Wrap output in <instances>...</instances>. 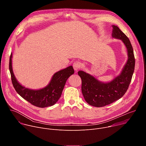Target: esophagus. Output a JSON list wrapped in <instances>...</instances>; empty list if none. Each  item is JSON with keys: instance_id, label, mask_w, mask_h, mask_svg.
<instances>
[{"instance_id": "1", "label": "esophagus", "mask_w": 146, "mask_h": 146, "mask_svg": "<svg viewBox=\"0 0 146 146\" xmlns=\"http://www.w3.org/2000/svg\"><path fill=\"white\" fill-rule=\"evenodd\" d=\"M73 68L75 70H77L80 69L81 66V62H79V61H77V60L74 62V63L73 64Z\"/></svg>"}]
</instances>
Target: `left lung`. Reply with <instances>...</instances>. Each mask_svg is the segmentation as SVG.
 <instances>
[{
  "instance_id": "1",
  "label": "left lung",
  "mask_w": 146,
  "mask_h": 146,
  "mask_svg": "<svg viewBox=\"0 0 146 146\" xmlns=\"http://www.w3.org/2000/svg\"><path fill=\"white\" fill-rule=\"evenodd\" d=\"M113 37L121 39L128 51V59L121 74L105 84L84 72H78L81 78L83 96L90 105L97 108L110 105L123 96L128 89L135 69V59L129 39L118 27L113 25Z\"/></svg>"
}]
</instances>
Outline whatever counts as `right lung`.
Masks as SVG:
<instances>
[{"mask_svg": "<svg viewBox=\"0 0 146 146\" xmlns=\"http://www.w3.org/2000/svg\"><path fill=\"white\" fill-rule=\"evenodd\" d=\"M12 54L9 60V70L13 87L17 92L24 99L38 108H46L54 105L61 96L68 78L74 74L72 66L55 73L49 84L44 88L32 90L20 85L13 74L11 63Z\"/></svg>", "mask_w": 146, "mask_h": 146, "instance_id": "1", "label": "right lung"}]
</instances>
